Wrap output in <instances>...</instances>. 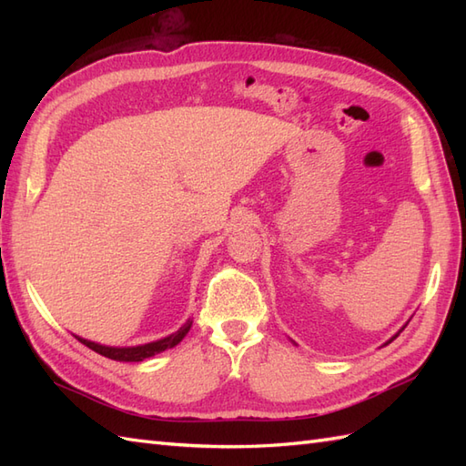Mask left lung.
<instances>
[{"label":"left lung","mask_w":466,"mask_h":466,"mask_svg":"<svg viewBox=\"0 0 466 466\" xmlns=\"http://www.w3.org/2000/svg\"><path fill=\"white\" fill-rule=\"evenodd\" d=\"M404 326H407V324H404ZM404 326H402V329H400V330H399V332H397V334H394V336H392V339H390V340H389V342H384V346H386V344H390V342H392V340H394V339H397V336H399V334H400V332H402V330H404ZM292 342H294V340H292ZM294 344H296V342H294Z\"/></svg>","instance_id":"left-lung-1"}]
</instances>
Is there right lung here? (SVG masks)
I'll return each instance as SVG.
<instances>
[{"label":"right lung","instance_id":"right-lung-1","mask_svg":"<svg viewBox=\"0 0 466 466\" xmlns=\"http://www.w3.org/2000/svg\"><path fill=\"white\" fill-rule=\"evenodd\" d=\"M190 329H192V319H187L186 324H182L176 332L164 336V339H160V340L137 344V346H106V344H100V342H92L87 339H82V336H76V334L74 336L82 344H86L87 349H92L94 352L106 356V359L120 360V362H142L144 359H150V356L160 354L167 349H174L176 344L182 342V339Z\"/></svg>","mask_w":466,"mask_h":466}]
</instances>
